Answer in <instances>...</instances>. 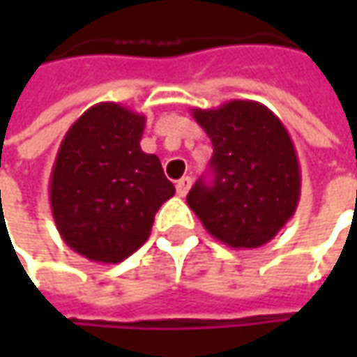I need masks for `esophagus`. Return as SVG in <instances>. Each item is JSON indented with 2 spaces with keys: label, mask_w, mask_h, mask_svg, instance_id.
<instances>
[{
  "label": "esophagus",
  "mask_w": 357,
  "mask_h": 357,
  "mask_svg": "<svg viewBox=\"0 0 357 357\" xmlns=\"http://www.w3.org/2000/svg\"><path fill=\"white\" fill-rule=\"evenodd\" d=\"M190 185H192L190 176H183L181 181H176V195L178 197H186V192L190 190Z\"/></svg>",
  "instance_id": "esophagus-1"
}]
</instances>
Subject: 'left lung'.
<instances>
[{
	"label": "left lung",
	"mask_w": 357,
	"mask_h": 357,
	"mask_svg": "<svg viewBox=\"0 0 357 357\" xmlns=\"http://www.w3.org/2000/svg\"><path fill=\"white\" fill-rule=\"evenodd\" d=\"M214 146L213 183L202 178L186 202L202 227L230 248H258L274 238L298 208L300 165L282 121L256 101L234 99L192 109Z\"/></svg>",
	"instance_id": "obj_1"
}]
</instances>
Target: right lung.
I'll return each instance as SVG.
<instances>
[{
  "instance_id": "obj_1",
  "label": "right lung",
  "mask_w": 357,
  "mask_h": 357,
  "mask_svg": "<svg viewBox=\"0 0 357 357\" xmlns=\"http://www.w3.org/2000/svg\"><path fill=\"white\" fill-rule=\"evenodd\" d=\"M144 115L119 103L87 109L63 137L49 202L65 244L91 262L117 264L143 246L174 195L157 155L141 149Z\"/></svg>"
}]
</instances>
